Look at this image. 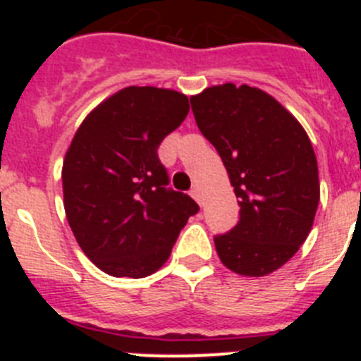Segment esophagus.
<instances>
[{
	"instance_id": "obj_1",
	"label": "esophagus",
	"mask_w": 361,
	"mask_h": 361,
	"mask_svg": "<svg viewBox=\"0 0 361 361\" xmlns=\"http://www.w3.org/2000/svg\"><path fill=\"white\" fill-rule=\"evenodd\" d=\"M191 197H193V199H195L197 202L200 204V206H202L204 200H202V193H200V188H199V186L191 188Z\"/></svg>"
}]
</instances>
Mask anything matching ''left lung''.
<instances>
[{
    "instance_id": "1",
    "label": "left lung",
    "mask_w": 361,
    "mask_h": 361,
    "mask_svg": "<svg viewBox=\"0 0 361 361\" xmlns=\"http://www.w3.org/2000/svg\"><path fill=\"white\" fill-rule=\"evenodd\" d=\"M190 101L240 204L238 224L215 237L220 262L242 276L269 275L295 257L317 215L320 183L307 133L255 86H209Z\"/></svg>"
}]
</instances>
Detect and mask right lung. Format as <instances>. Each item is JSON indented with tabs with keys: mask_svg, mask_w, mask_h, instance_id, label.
I'll list each match as a JSON object with an SVG mask.
<instances>
[{
	"mask_svg": "<svg viewBox=\"0 0 361 361\" xmlns=\"http://www.w3.org/2000/svg\"><path fill=\"white\" fill-rule=\"evenodd\" d=\"M190 111L180 92L126 86L85 117L63 161L65 213L79 247L110 276L145 279L170 258L190 195L168 186L157 148Z\"/></svg>",
	"mask_w": 361,
	"mask_h": 361,
	"instance_id": "add662e5",
	"label": "right lung"
}]
</instances>
